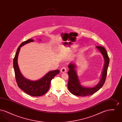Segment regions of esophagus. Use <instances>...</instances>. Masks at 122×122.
Returning a JSON list of instances; mask_svg holds the SVG:
<instances>
[{
  "label": "esophagus",
  "instance_id": "34e87169",
  "mask_svg": "<svg viewBox=\"0 0 122 122\" xmlns=\"http://www.w3.org/2000/svg\"><path fill=\"white\" fill-rule=\"evenodd\" d=\"M67 71L66 70V68L65 67H63L62 68V69H61V72L62 73H64V72H66Z\"/></svg>",
  "mask_w": 122,
  "mask_h": 122
}]
</instances>
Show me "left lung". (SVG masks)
<instances>
[{"label": "left lung", "instance_id": "8db88e82", "mask_svg": "<svg viewBox=\"0 0 122 122\" xmlns=\"http://www.w3.org/2000/svg\"><path fill=\"white\" fill-rule=\"evenodd\" d=\"M96 47L103 55L105 59V65L102 73V78L98 84L95 87H85L81 86L75 70L74 64H70L68 67L70 69L68 74L69 75V81L68 84V89L72 94L81 97L88 96L93 95L100 90L104 84L107 76V69L109 63V58L107 52L104 47L97 46Z\"/></svg>", "mask_w": 122, "mask_h": 122}]
</instances>
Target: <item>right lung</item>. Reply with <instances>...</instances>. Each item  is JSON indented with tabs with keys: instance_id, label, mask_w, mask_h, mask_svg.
Here are the masks:
<instances>
[{
	"instance_id": "add662e5",
	"label": "right lung",
	"mask_w": 122,
	"mask_h": 122,
	"mask_svg": "<svg viewBox=\"0 0 122 122\" xmlns=\"http://www.w3.org/2000/svg\"><path fill=\"white\" fill-rule=\"evenodd\" d=\"M31 39L24 41L19 46L13 59V66L15 71L16 81L18 86L25 93L32 97H40L46 93L49 89L51 82L52 79L58 74V70L51 71L47 73L41 79L36 81H31L22 75L18 65V56L21 46L24 45L33 41Z\"/></svg>"
}]
</instances>
